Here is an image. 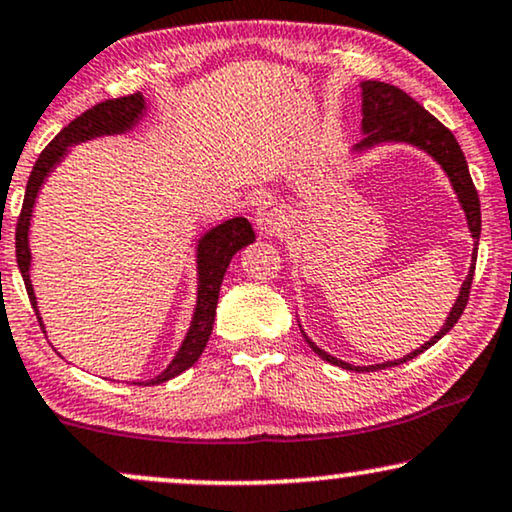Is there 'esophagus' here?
<instances>
[{"instance_id":"34e87169","label":"esophagus","mask_w":512,"mask_h":512,"mask_svg":"<svg viewBox=\"0 0 512 512\" xmlns=\"http://www.w3.org/2000/svg\"><path fill=\"white\" fill-rule=\"evenodd\" d=\"M255 224L262 234H274L281 227V215L271 208H260L255 215Z\"/></svg>"}]
</instances>
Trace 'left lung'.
<instances>
[{
    "label": "left lung",
    "instance_id": "1",
    "mask_svg": "<svg viewBox=\"0 0 512 512\" xmlns=\"http://www.w3.org/2000/svg\"><path fill=\"white\" fill-rule=\"evenodd\" d=\"M360 88H363V133H365V138L356 145V152H363V149H367V147L381 145V142H407V145H414V147L424 149L426 154H431L433 159L440 163L442 170L447 173L449 182H452L454 192H456V196H459L463 213H466L470 236L475 238L473 267H470L466 281H463V285H461V292H459V297H456L452 311H449L445 325H442V330L438 332V335L431 337V342H426L421 349L412 351L410 356H405L400 360H388V363H379V365L358 367V365L344 363V360H339L335 356H330V353H325L323 349H318V346L313 344L311 339L302 332L306 344L311 346L313 353H318V356L327 360V363L344 367V370L374 372V370H384V367L403 365V363H407V360L417 358L419 353L431 349L438 339L445 337L447 332L456 325V320L461 318V313L468 304L470 285H473L482 217H480L478 189H475L473 180H470L466 156H463L459 142H456L452 131L442 126L431 112H426V109L421 107L417 100L410 98L405 91H400L398 86L384 84V81H363Z\"/></svg>",
    "mask_w": 512,
    "mask_h": 512
}]
</instances>
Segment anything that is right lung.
Masks as SVG:
<instances>
[{
  "label": "right lung",
  "mask_w": 512,
  "mask_h": 512,
  "mask_svg": "<svg viewBox=\"0 0 512 512\" xmlns=\"http://www.w3.org/2000/svg\"><path fill=\"white\" fill-rule=\"evenodd\" d=\"M142 114H145V98L140 93L124 95V98H114L98 102V105L86 109L81 117L70 121L63 131H60L56 138H53L42 154H39L37 163H34L30 180H27L25 187V199L23 208H20L18 224H16V260L18 269L23 274L27 297H30V304L34 313H37L39 325H42V316H39L37 309V297H34L32 281H30V245H27V231H30V220H32V208L34 201H37L39 187L44 185L46 175L51 173L53 166L63 159L67 147L77 145V142L98 138V135H114V133H126L138 124ZM255 241V231H252V224L245 220V217H234V220H227L217 224L208 231L206 236H201L199 250H196V264H199V297H196V311L192 318V325H189V332L182 342L180 351L175 353V358L170 360V365L163 370L159 377L142 381V384H163V381L177 377L185 370H189L196 360L201 358L203 349H206L210 332H213L215 323V309H217V297H220V285L224 278V271H227L231 257L236 255L243 245Z\"/></svg>",
  "instance_id": "add662e5"
}]
</instances>
